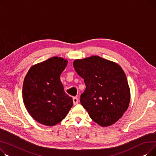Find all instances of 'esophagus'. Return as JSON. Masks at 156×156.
Here are the masks:
<instances>
[{
	"mask_svg": "<svg viewBox=\"0 0 156 156\" xmlns=\"http://www.w3.org/2000/svg\"><path fill=\"white\" fill-rule=\"evenodd\" d=\"M73 103H74V105H76L79 103V99L77 97H74L73 98Z\"/></svg>",
	"mask_w": 156,
	"mask_h": 156,
	"instance_id": "obj_1",
	"label": "esophagus"
}]
</instances>
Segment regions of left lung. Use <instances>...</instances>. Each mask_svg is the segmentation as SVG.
<instances>
[{"mask_svg": "<svg viewBox=\"0 0 156 156\" xmlns=\"http://www.w3.org/2000/svg\"><path fill=\"white\" fill-rule=\"evenodd\" d=\"M73 66L84 79L86 88L80 103L90 118L101 126L115 123L129 108L130 90L122 67L99 56L74 61Z\"/></svg>", "mask_w": 156, "mask_h": 156, "instance_id": "1", "label": "left lung"}]
</instances>
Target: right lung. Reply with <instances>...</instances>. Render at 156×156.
<instances>
[{"label":"right lung","mask_w":156,"mask_h":156,"mask_svg":"<svg viewBox=\"0 0 156 156\" xmlns=\"http://www.w3.org/2000/svg\"><path fill=\"white\" fill-rule=\"evenodd\" d=\"M68 61L53 57L33 66L25 76L23 99L27 112L40 123L54 126L66 118L73 106L60 76Z\"/></svg>","instance_id":"add662e5"}]
</instances>
